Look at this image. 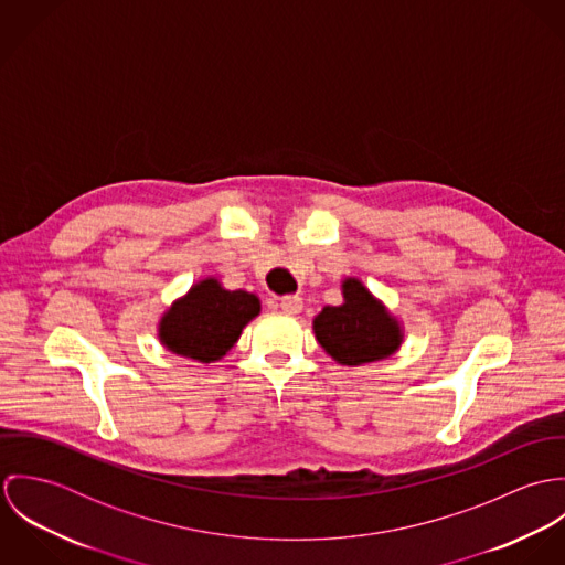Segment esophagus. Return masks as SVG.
Segmentation results:
<instances>
[{
    "label": "esophagus",
    "mask_w": 565,
    "mask_h": 565,
    "mask_svg": "<svg viewBox=\"0 0 565 565\" xmlns=\"http://www.w3.org/2000/svg\"><path fill=\"white\" fill-rule=\"evenodd\" d=\"M280 309H282V313H287V316H298V313L302 311V298H298V296H285V298H280Z\"/></svg>",
    "instance_id": "obj_1"
}]
</instances>
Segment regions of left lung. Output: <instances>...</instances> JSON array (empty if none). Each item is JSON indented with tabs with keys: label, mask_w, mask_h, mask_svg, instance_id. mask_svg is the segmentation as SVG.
Here are the masks:
<instances>
[{
	"label": "left lung",
	"mask_w": 565,
	"mask_h": 565,
	"mask_svg": "<svg viewBox=\"0 0 565 565\" xmlns=\"http://www.w3.org/2000/svg\"><path fill=\"white\" fill-rule=\"evenodd\" d=\"M343 305L323 307L313 320V330L323 350L341 365H363L394 354L403 343V330L396 318L363 287L348 278L343 285Z\"/></svg>",
	"instance_id": "left-lung-1"
}]
</instances>
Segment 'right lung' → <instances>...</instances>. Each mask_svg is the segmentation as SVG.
I'll return each instance as SVG.
<instances>
[{
	"instance_id": "1",
	"label": "right lung",
	"mask_w": 565,
	"mask_h": 565,
	"mask_svg": "<svg viewBox=\"0 0 565 565\" xmlns=\"http://www.w3.org/2000/svg\"><path fill=\"white\" fill-rule=\"evenodd\" d=\"M260 302L254 294L228 291L206 278L173 302L164 313L159 337L167 350L202 363L220 361L239 339L243 326L256 318Z\"/></svg>"
}]
</instances>
